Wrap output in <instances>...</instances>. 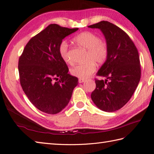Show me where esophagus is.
I'll return each instance as SVG.
<instances>
[{"label": "esophagus", "mask_w": 154, "mask_h": 154, "mask_svg": "<svg viewBox=\"0 0 154 154\" xmlns=\"http://www.w3.org/2000/svg\"><path fill=\"white\" fill-rule=\"evenodd\" d=\"M85 82V80H84V79H79L78 80V82L81 83H83V82Z\"/></svg>", "instance_id": "esophagus-1"}]
</instances>
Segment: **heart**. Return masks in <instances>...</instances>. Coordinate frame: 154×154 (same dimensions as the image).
Here are the masks:
<instances>
[{"label": "heart", "mask_w": 154, "mask_h": 154, "mask_svg": "<svg viewBox=\"0 0 154 154\" xmlns=\"http://www.w3.org/2000/svg\"><path fill=\"white\" fill-rule=\"evenodd\" d=\"M77 45L87 50L85 63L79 64L71 69L72 76L80 79L89 77L95 71L97 63H103L109 53L108 47L105 42L100 40L97 35L90 31H84L75 36L72 39ZM58 53L63 61L68 64L71 63L69 56V47L66 42L63 41L59 44Z\"/></svg>", "instance_id": "obj_1"}]
</instances>
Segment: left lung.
Segmentation results:
<instances>
[{"mask_svg": "<svg viewBox=\"0 0 154 154\" xmlns=\"http://www.w3.org/2000/svg\"><path fill=\"white\" fill-rule=\"evenodd\" d=\"M100 29L106 40L109 53L96 75L91 99L97 107L112 112L120 109L131 98L141 78L138 51L129 36L117 26L101 21L88 26Z\"/></svg>", "mask_w": 154, "mask_h": 154, "instance_id": "8db88e82", "label": "left lung"}]
</instances>
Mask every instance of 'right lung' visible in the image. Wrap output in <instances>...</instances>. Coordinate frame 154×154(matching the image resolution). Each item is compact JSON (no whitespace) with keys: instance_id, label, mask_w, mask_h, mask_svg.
<instances>
[{"instance_id":"obj_1","label":"right lung","mask_w":154,"mask_h":154,"mask_svg":"<svg viewBox=\"0 0 154 154\" xmlns=\"http://www.w3.org/2000/svg\"><path fill=\"white\" fill-rule=\"evenodd\" d=\"M78 29L50 24L30 39L19 58L22 89L31 103L45 113L62 111L78 83V78L68 74L67 64L58 53L62 40Z\"/></svg>"}]
</instances>
